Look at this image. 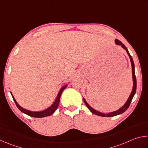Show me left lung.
Wrapping results in <instances>:
<instances>
[{"label":"left lung","mask_w":148,"mask_h":148,"mask_svg":"<svg viewBox=\"0 0 148 148\" xmlns=\"http://www.w3.org/2000/svg\"><path fill=\"white\" fill-rule=\"evenodd\" d=\"M115 43H116V45L121 46L122 48L124 49L125 51H127V53L128 54V56L129 57L130 61H131V66H132V82H133V86H132V89L131 91V94H130L129 98L127 100L126 102H125V103L118 110H116V111H114V112H109V113H107L106 114L102 113V112L97 111V110H95L94 108H92L91 106H89V104L87 103V101H86V99L83 98L84 103L86 104L87 107L88 108V109L90 110V111H91V112H92V114L97 115V116H102V117H113V116H117V115H119L122 113H123L124 112H125L127 109H128V108L129 107V105H130V104H131V102L132 100V98H133V97L134 96L135 93H136V76H135L134 63L133 60H132V57L131 55H130L128 49H127V47H125V45L123 44L121 41H119V40H117V39H116L115 40Z\"/></svg>","instance_id":"1"}]
</instances>
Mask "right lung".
I'll list each match as a JSON object with an SVG mask.
<instances>
[{
	"label": "right lung",
	"instance_id": "right-lung-1",
	"mask_svg": "<svg viewBox=\"0 0 148 148\" xmlns=\"http://www.w3.org/2000/svg\"><path fill=\"white\" fill-rule=\"evenodd\" d=\"M67 86H68L67 84L65 85V86H64L61 89H60V91H59V93L57 94V96L56 97V101H55L53 103L51 104V106H50L49 108H47L46 110H42V111H40V112H34V111H31V110H27L25 108H23V107H21L18 103H17L16 100L15 99L14 97L13 96V95H12V92H10V93L12 95V98H13L15 103H16V104L17 107L18 108L20 111H21L23 113L28 115V116H31V117H44L51 116V115L53 114L54 112H56V110H57V108H58L59 101H60V98H61L62 92L64 91V89L67 87Z\"/></svg>",
	"mask_w": 148,
	"mask_h": 148
}]
</instances>
